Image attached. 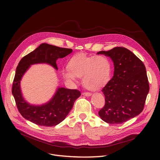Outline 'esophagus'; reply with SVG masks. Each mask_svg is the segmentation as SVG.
<instances>
[{"label":"esophagus","instance_id":"obj_1","mask_svg":"<svg viewBox=\"0 0 160 160\" xmlns=\"http://www.w3.org/2000/svg\"><path fill=\"white\" fill-rule=\"evenodd\" d=\"M82 95L83 96H86V97H90V96H91V93H88V92H84V93H82Z\"/></svg>","mask_w":160,"mask_h":160}]
</instances>
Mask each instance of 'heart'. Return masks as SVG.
<instances>
[{
	"label": "heart",
	"mask_w": 160,
	"mask_h": 160,
	"mask_svg": "<svg viewBox=\"0 0 160 160\" xmlns=\"http://www.w3.org/2000/svg\"><path fill=\"white\" fill-rule=\"evenodd\" d=\"M68 69L63 71V78L70 84H75L78 77H82L83 85L88 89L97 90L105 86L111 77L112 65L104 56H88L78 54L69 60Z\"/></svg>",
	"instance_id": "1"
}]
</instances>
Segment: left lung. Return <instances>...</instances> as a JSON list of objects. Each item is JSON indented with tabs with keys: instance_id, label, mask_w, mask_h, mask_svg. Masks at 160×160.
Here are the masks:
<instances>
[{
	"instance_id": "obj_1",
	"label": "left lung",
	"mask_w": 160,
	"mask_h": 160,
	"mask_svg": "<svg viewBox=\"0 0 160 160\" xmlns=\"http://www.w3.org/2000/svg\"><path fill=\"white\" fill-rule=\"evenodd\" d=\"M97 54L110 57L114 65L113 77L102 90L105 105L98 112L100 118L110 124H121L140 114L149 91L143 63L124 47Z\"/></svg>"
}]
</instances>
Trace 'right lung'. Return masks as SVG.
I'll list each match as a JSON object with an SVG mask.
<instances>
[{"mask_svg":"<svg viewBox=\"0 0 160 160\" xmlns=\"http://www.w3.org/2000/svg\"><path fill=\"white\" fill-rule=\"evenodd\" d=\"M72 52L71 48L42 43L21 59L16 69L12 94L19 112L25 119L43 127H53L63 121L69 114L75 100L81 95L79 91L58 87L49 101L41 105L32 104L22 95L21 81L32 65L45 63L58 70L56 60Z\"/></svg>","mask_w":160,"mask_h":160,"instance_id":"right-lung-1","label":"right lung"}]
</instances>
